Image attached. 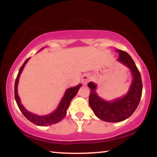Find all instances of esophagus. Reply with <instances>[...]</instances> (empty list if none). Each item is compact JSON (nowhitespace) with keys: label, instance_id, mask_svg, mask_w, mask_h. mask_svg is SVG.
<instances>
[{"label":"esophagus","instance_id":"1","mask_svg":"<svg viewBox=\"0 0 157 157\" xmlns=\"http://www.w3.org/2000/svg\"><path fill=\"white\" fill-rule=\"evenodd\" d=\"M89 80H90V76H89V75H82V82L84 85L87 84Z\"/></svg>","mask_w":157,"mask_h":157}]
</instances>
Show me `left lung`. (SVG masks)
<instances>
[{
  "label": "left lung",
  "instance_id": "left-lung-1",
  "mask_svg": "<svg viewBox=\"0 0 157 157\" xmlns=\"http://www.w3.org/2000/svg\"><path fill=\"white\" fill-rule=\"evenodd\" d=\"M117 52L120 54L118 60L130 68L133 75L130 89L125 96L111 102L105 101L97 94L96 84L92 82L88 83L91 89L89 102L91 109L97 117L109 122H121L131 117L140 103L142 91L141 75L134 61L127 52L120 49Z\"/></svg>",
  "mask_w": 157,
  "mask_h": 157
}]
</instances>
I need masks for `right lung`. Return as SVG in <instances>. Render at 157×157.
I'll return each instance as SVG.
<instances>
[{
  "label": "right lung",
  "instance_id": "1",
  "mask_svg": "<svg viewBox=\"0 0 157 157\" xmlns=\"http://www.w3.org/2000/svg\"><path fill=\"white\" fill-rule=\"evenodd\" d=\"M29 58H28L26 61H25L24 63L22 65V66L20 68L19 72L17 74V78H16L15 80V97L16 102H17V106H18L19 109L21 110V111L22 112L23 114L26 117L27 120H29L30 122L35 124V125L46 126L57 123V122L61 121V120L64 118V117L66 115V111H67L68 106H69L70 102H71V100H72L74 97H75V95L77 94V93L78 92L79 89H80V88L82 86V84H79L77 85V86H75V87L72 88H69V89L66 90L60 104H59L58 107H57V109H56L54 112L49 113V114L45 115V116H38V115H36L31 112H29V111L22 105V104H21V100H20L18 94H17V85H18L20 75H21L25 65H26V63L28 62Z\"/></svg>",
  "mask_w": 157,
  "mask_h": 157
}]
</instances>
